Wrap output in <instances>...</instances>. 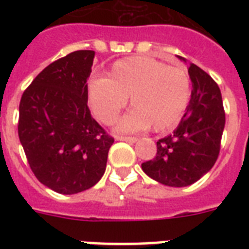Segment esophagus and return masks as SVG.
I'll use <instances>...</instances> for the list:
<instances>
[{"instance_id":"obj_1","label":"esophagus","mask_w":249,"mask_h":249,"mask_svg":"<svg viewBox=\"0 0 249 249\" xmlns=\"http://www.w3.org/2000/svg\"><path fill=\"white\" fill-rule=\"evenodd\" d=\"M117 141H125V142H130V143H134L138 141L137 137H128V136H116Z\"/></svg>"}]
</instances>
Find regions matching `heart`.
I'll list each match as a JSON object with an SVG mask.
<instances>
[{
	"mask_svg": "<svg viewBox=\"0 0 249 249\" xmlns=\"http://www.w3.org/2000/svg\"><path fill=\"white\" fill-rule=\"evenodd\" d=\"M132 111L120 121L119 130L136 132L152 126L156 132L181 120L191 99V79L181 66H168L151 56H129L115 62L107 77L88 83V99L94 115L111 125L121 109Z\"/></svg>",
	"mask_w": 249,
	"mask_h": 249,
	"instance_id": "obj_1",
	"label": "heart"
}]
</instances>
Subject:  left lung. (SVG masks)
<instances>
[{
    "instance_id": "left-lung-1",
    "label": "left lung",
    "mask_w": 249,
    "mask_h": 249,
    "mask_svg": "<svg viewBox=\"0 0 249 249\" xmlns=\"http://www.w3.org/2000/svg\"><path fill=\"white\" fill-rule=\"evenodd\" d=\"M189 75L191 99L181 123L172 134L156 142L155 158L142 164L148 177L172 187L193 185L212 169L225 128V109L216 81L194 63H190Z\"/></svg>"
}]
</instances>
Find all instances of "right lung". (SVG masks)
Instances as JSON below:
<instances>
[{
  "label": "right lung",
  "mask_w": 249,
  "mask_h": 249,
  "mask_svg": "<svg viewBox=\"0 0 249 249\" xmlns=\"http://www.w3.org/2000/svg\"><path fill=\"white\" fill-rule=\"evenodd\" d=\"M94 54L77 50L49 64L19 105L18 134L29 166L42 185L64 195L101 179L113 143L88 107Z\"/></svg>",
  "instance_id": "right-lung-1"
}]
</instances>
